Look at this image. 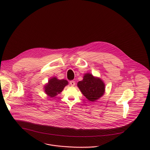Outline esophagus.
Returning a JSON list of instances; mask_svg holds the SVG:
<instances>
[{
  "label": "esophagus",
  "mask_w": 150,
  "mask_h": 150,
  "mask_svg": "<svg viewBox=\"0 0 150 150\" xmlns=\"http://www.w3.org/2000/svg\"><path fill=\"white\" fill-rule=\"evenodd\" d=\"M70 84L71 85V86H74V85H75V81H70Z\"/></svg>",
  "instance_id": "34e87169"
}]
</instances>
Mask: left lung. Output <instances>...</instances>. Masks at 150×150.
Returning a JSON list of instances; mask_svg holds the SVG:
<instances>
[{
	"label": "left lung",
	"mask_w": 150,
	"mask_h": 150,
	"mask_svg": "<svg viewBox=\"0 0 150 150\" xmlns=\"http://www.w3.org/2000/svg\"><path fill=\"white\" fill-rule=\"evenodd\" d=\"M77 86L82 94L92 102L98 100L105 93L103 81L90 73L84 74L83 79L78 82Z\"/></svg>",
	"instance_id": "obj_1"
}]
</instances>
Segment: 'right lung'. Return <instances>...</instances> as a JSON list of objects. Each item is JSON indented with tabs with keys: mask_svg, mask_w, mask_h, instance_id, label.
Here are the masks:
<instances>
[{
	"mask_svg": "<svg viewBox=\"0 0 150 150\" xmlns=\"http://www.w3.org/2000/svg\"><path fill=\"white\" fill-rule=\"evenodd\" d=\"M67 85L68 82L66 79H59L57 77L53 76L45 85L44 90L47 96L50 98L54 97L60 94Z\"/></svg>",
	"mask_w": 150,
	"mask_h": 150,
	"instance_id": "obj_1",
	"label": "right lung"
}]
</instances>
